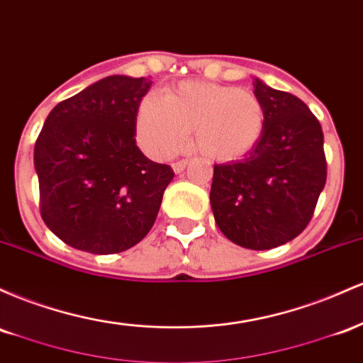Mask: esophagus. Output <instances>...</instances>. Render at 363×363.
Listing matches in <instances>:
<instances>
[{
  "mask_svg": "<svg viewBox=\"0 0 363 363\" xmlns=\"http://www.w3.org/2000/svg\"><path fill=\"white\" fill-rule=\"evenodd\" d=\"M186 164H189V160H182V161L173 162V171L174 173H182V171L186 168Z\"/></svg>",
  "mask_w": 363,
  "mask_h": 363,
  "instance_id": "obj_1",
  "label": "esophagus"
}]
</instances>
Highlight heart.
Instances as JSON below:
<instances>
[{"label":"heart","mask_w":363,"mask_h":363,"mask_svg":"<svg viewBox=\"0 0 363 363\" xmlns=\"http://www.w3.org/2000/svg\"><path fill=\"white\" fill-rule=\"evenodd\" d=\"M266 113L247 89L185 80L157 97H145L137 109V140L149 156L164 160L185 145L194 132V149L207 160L236 161L262 137Z\"/></svg>","instance_id":"b5f03b06"}]
</instances>
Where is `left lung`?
Segmentation results:
<instances>
[{
  "instance_id": "obj_1",
  "label": "left lung",
  "mask_w": 363,
  "mask_h": 363,
  "mask_svg": "<svg viewBox=\"0 0 363 363\" xmlns=\"http://www.w3.org/2000/svg\"><path fill=\"white\" fill-rule=\"evenodd\" d=\"M266 113L262 137L243 160L216 164L211 207L221 233L269 250L298 236L325 185L324 135L303 101L254 80Z\"/></svg>"
}]
</instances>
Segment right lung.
<instances>
[{"mask_svg": "<svg viewBox=\"0 0 363 363\" xmlns=\"http://www.w3.org/2000/svg\"><path fill=\"white\" fill-rule=\"evenodd\" d=\"M150 85L145 77H106L44 121L34 149L40 216L77 250H128L156 221L174 173L135 144L137 109Z\"/></svg>", "mask_w": 363, "mask_h": 363, "instance_id": "1", "label": "right lung"}]
</instances>
